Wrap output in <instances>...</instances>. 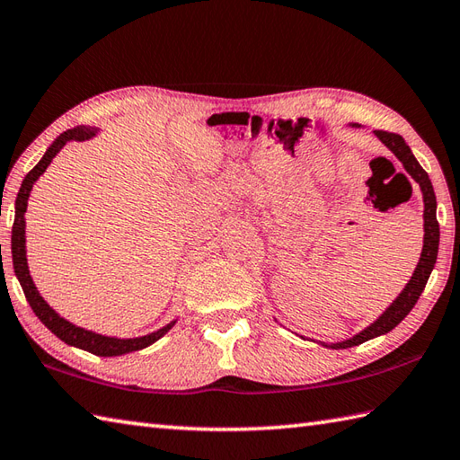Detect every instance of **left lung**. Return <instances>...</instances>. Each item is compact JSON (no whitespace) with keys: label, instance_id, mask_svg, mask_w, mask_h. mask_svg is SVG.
Wrapping results in <instances>:
<instances>
[{"label":"left lung","instance_id":"left-lung-1","mask_svg":"<svg viewBox=\"0 0 460 460\" xmlns=\"http://www.w3.org/2000/svg\"><path fill=\"white\" fill-rule=\"evenodd\" d=\"M377 138L384 142L389 150L395 154V158L403 164V168L407 172V175H411V180L415 183H419L423 193V251H421V259L417 262V269L413 270V277L409 279V282L405 285V288L402 290L389 308L381 314L374 324H369L366 330H361L359 334L351 336L349 340L344 341H336V344H324L326 348L332 349H344V348H351V346H359L364 341L377 338L381 334H387L392 332L399 322H402L409 312L413 310L415 302L421 296V292L425 290V285L429 280V275L437 262V252H438V223H437V198L433 191V183L429 180V173L421 168V164L417 162V158L413 155L411 148L405 144V140L399 134L394 132H385V130H376Z\"/></svg>","mask_w":460,"mask_h":460}]
</instances>
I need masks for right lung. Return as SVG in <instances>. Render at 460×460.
Masks as SVG:
<instances>
[{
  "instance_id": "obj_1",
  "label": "right lung",
  "mask_w": 460,
  "mask_h": 460,
  "mask_svg": "<svg viewBox=\"0 0 460 460\" xmlns=\"http://www.w3.org/2000/svg\"><path fill=\"white\" fill-rule=\"evenodd\" d=\"M96 132L99 130L93 128V126H76V128L63 132L51 146H49V150L43 154V158L39 160L35 168L25 175V180L22 183V188H19L17 199H15V221L12 229V257H13L15 277L19 280V285H22L23 295L29 302V306H31V310L35 312V316L41 320L58 340H63L65 344L91 351L94 356L111 358V356H122V354H130V351L148 348L150 344H154V341H158L165 332L172 330L175 320L170 322L168 326H164L160 330L152 332V334H146L140 338H111V336L96 334V332H91V330H84L81 326H75L63 316H58L57 312L43 300V296L39 295L37 287L33 285V279L29 275L27 257H25L27 255L25 252V211H27L29 193L33 190V183L39 180V175L49 168V164H51L55 155L63 150V146L66 142H84L93 138V136H96Z\"/></svg>"
}]
</instances>
